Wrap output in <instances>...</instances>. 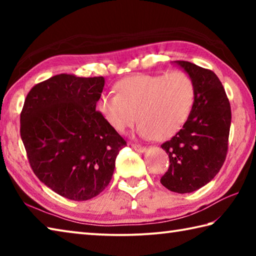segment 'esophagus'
I'll return each mask as SVG.
<instances>
[{"instance_id": "obj_1", "label": "esophagus", "mask_w": 256, "mask_h": 256, "mask_svg": "<svg viewBox=\"0 0 256 256\" xmlns=\"http://www.w3.org/2000/svg\"><path fill=\"white\" fill-rule=\"evenodd\" d=\"M131 146H132V148H133L134 150L138 151V152H144V151H146V146H141V144H131Z\"/></svg>"}]
</instances>
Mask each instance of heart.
Returning <instances> with one entry per match:
<instances>
[{
	"instance_id": "obj_1",
	"label": "heart",
	"mask_w": 256,
	"mask_h": 256,
	"mask_svg": "<svg viewBox=\"0 0 256 256\" xmlns=\"http://www.w3.org/2000/svg\"><path fill=\"white\" fill-rule=\"evenodd\" d=\"M118 94H102L98 110L116 132L123 133L136 123L144 138L168 140L178 133L190 118L196 90L188 73H136L115 84Z\"/></svg>"
}]
</instances>
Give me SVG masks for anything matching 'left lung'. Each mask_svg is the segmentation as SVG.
<instances>
[{"label": "left lung", "instance_id": "8db88e82", "mask_svg": "<svg viewBox=\"0 0 256 256\" xmlns=\"http://www.w3.org/2000/svg\"><path fill=\"white\" fill-rule=\"evenodd\" d=\"M175 63L192 78L196 96L188 122L162 144L170 164L160 183L172 192L184 194L209 183L222 167L232 110L222 82L214 72L186 60Z\"/></svg>", "mask_w": 256, "mask_h": 256}]
</instances>
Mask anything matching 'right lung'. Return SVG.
<instances>
[{
  "instance_id": "right-lung-1",
  "label": "right lung",
  "mask_w": 256,
  "mask_h": 256,
  "mask_svg": "<svg viewBox=\"0 0 256 256\" xmlns=\"http://www.w3.org/2000/svg\"><path fill=\"white\" fill-rule=\"evenodd\" d=\"M102 76L58 74L32 86L20 114V134L42 183L73 201L97 196L110 184L126 141L96 104Z\"/></svg>"
}]
</instances>
